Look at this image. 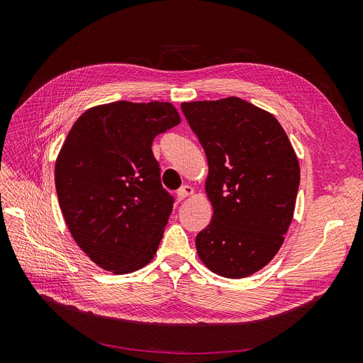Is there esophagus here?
Wrapping results in <instances>:
<instances>
[{"label": "esophagus", "mask_w": 363, "mask_h": 363, "mask_svg": "<svg viewBox=\"0 0 363 363\" xmlns=\"http://www.w3.org/2000/svg\"><path fill=\"white\" fill-rule=\"evenodd\" d=\"M192 192H194L192 186H189V184H184V186H182V188L177 191V199L182 201V200H184V199H186V196L192 195Z\"/></svg>", "instance_id": "1"}]
</instances>
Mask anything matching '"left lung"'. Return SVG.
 <instances>
[{
    "mask_svg": "<svg viewBox=\"0 0 363 363\" xmlns=\"http://www.w3.org/2000/svg\"><path fill=\"white\" fill-rule=\"evenodd\" d=\"M208 162L212 221L196 235L204 265L218 276H251L276 256L292 221L300 167L271 113L238 96L182 104Z\"/></svg>",
    "mask_w": 363,
    "mask_h": 363,
    "instance_id": "obj_1",
    "label": "left lung"
}]
</instances>
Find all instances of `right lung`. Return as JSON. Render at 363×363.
I'll list each match as a JSON object with an SVG mask.
<instances>
[{
    "label": "right lung",
    "instance_id": "1",
    "mask_svg": "<svg viewBox=\"0 0 363 363\" xmlns=\"http://www.w3.org/2000/svg\"><path fill=\"white\" fill-rule=\"evenodd\" d=\"M177 124L171 103L116 101L72 125L56 162V191L74 240L98 267L127 274L156 255L174 196L151 144Z\"/></svg>",
    "mask_w": 363,
    "mask_h": 363
}]
</instances>
